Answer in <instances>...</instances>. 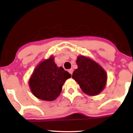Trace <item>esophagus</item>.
<instances>
[{
    "mask_svg": "<svg viewBox=\"0 0 133 133\" xmlns=\"http://www.w3.org/2000/svg\"><path fill=\"white\" fill-rule=\"evenodd\" d=\"M68 71H69V73H70L71 75H72V74H73V69H69V70H68Z\"/></svg>",
    "mask_w": 133,
    "mask_h": 133,
    "instance_id": "34e87169",
    "label": "esophagus"
}]
</instances>
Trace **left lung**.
Instances as JSON below:
<instances>
[{
  "instance_id": "obj_1",
  "label": "left lung",
  "mask_w": 133,
  "mask_h": 133,
  "mask_svg": "<svg viewBox=\"0 0 133 133\" xmlns=\"http://www.w3.org/2000/svg\"><path fill=\"white\" fill-rule=\"evenodd\" d=\"M76 62L78 68L73 72L72 78L82 91L89 96L100 93L106 85L108 76L105 71L97 62L85 56H78Z\"/></svg>"
}]
</instances>
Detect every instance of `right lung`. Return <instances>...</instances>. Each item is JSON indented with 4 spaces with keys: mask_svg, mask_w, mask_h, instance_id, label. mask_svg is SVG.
<instances>
[{
    "mask_svg": "<svg viewBox=\"0 0 133 133\" xmlns=\"http://www.w3.org/2000/svg\"><path fill=\"white\" fill-rule=\"evenodd\" d=\"M71 75L62 67L58 68L54 57L43 60L36 66L29 80V86L35 96L45 101H53L60 95L62 86Z\"/></svg>",
    "mask_w": 133,
    "mask_h": 133,
    "instance_id": "obj_1",
    "label": "right lung"
}]
</instances>
